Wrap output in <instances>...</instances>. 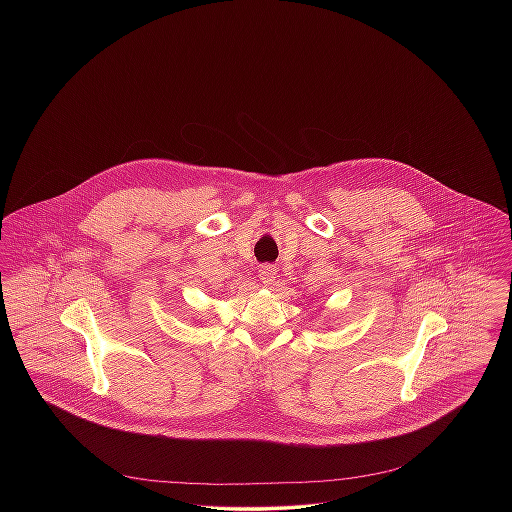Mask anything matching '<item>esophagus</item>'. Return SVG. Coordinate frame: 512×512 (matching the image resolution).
I'll list each match as a JSON object with an SVG mask.
<instances>
[{
  "mask_svg": "<svg viewBox=\"0 0 512 512\" xmlns=\"http://www.w3.org/2000/svg\"><path fill=\"white\" fill-rule=\"evenodd\" d=\"M258 276H260V282L264 286H272L276 282V278H278V268L274 264H262L258 268Z\"/></svg>",
  "mask_w": 512,
  "mask_h": 512,
  "instance_id": "obj_1",
  "label": "esophagus"
}]
</instances>
